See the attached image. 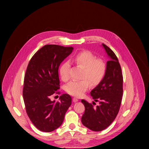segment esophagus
<instances>
[{
	"label": "esophagus",
	"instance_id": "obj_1",
	"mask_svg": "<svg viewBox=\"0 0 149 149\" xmlns=\"http://www.w3.org/2000/svg\"><path fill=\"white\" fill-rule=\"evenodd\" d=\"M72 100H73V101H74V102H77V101H78V100L77 98H75V97H74V98H72Z\"/></svg>",
	"mask_w": 149,
	"mask_h": 149
}]
</instances>
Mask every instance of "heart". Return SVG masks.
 I'll use <instances>...</instances> for the list:
<instances>
[{
  "label": "heart",
  "mask_w": 149,
  "mask_h": 149,
  "mask_svg": "<svg viewBox=\"0 0 149 149\" xmlns=\"http://www.w3.org/2000/svg\"><path fill=\"white\" fill-rule=\"evenodd\" d=\"M72 61L77 66L82 68L81 76L82 79L70 82L65 87V91L70 95L80 97L88 89L89 81L92 85H97L103 79L106 72V64L102 59L97 58L94 54L88 51L78 52ZM70 67L69 62L61 64L59 71L62 81L69 79Z\"/></svg>",
  "instance_id": "1"
}]
</instances>
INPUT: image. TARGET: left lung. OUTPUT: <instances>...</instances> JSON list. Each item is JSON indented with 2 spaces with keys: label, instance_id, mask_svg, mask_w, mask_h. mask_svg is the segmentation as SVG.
<instances>
[{
  "label": "left lung",
  "instance_id": "8db88e82",
  "mask_svg": "<svg viewBox=\"0 0 149 149\" xmlns=\"http://www.w3.org/2000/svg\"><path fill=\"white\" fill-rule=\"evenodd\" d=\"M102 46L110 59L107 62L103 79L90 93L93 98L95 102H99V104L94 107L95 102L91 104L81 100L85 107L82 123L94 132L107 128L116 118L123 93V77L118 59L109 47L104 44Z\"/></svg>",
  "mask_w": 149,
  "mask_h": 149
}]
</instances>
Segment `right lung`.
Here are the masks:
<instances>
[{
  "label": "right lung",
  "instance_id": "obj_1",
  "mask_svg": "<svg viewBox=\"0 0 149 149\" xmlns=\"http://www.w3.org/2000/svg\"><path fill=\"white\" fill-rule=\"evenodd\" d=\"M72 47L46 45L32 57L24 77L23 97L26 113L36 128L51 132L62 124L71 104V97L63 94L56 102L50 98L60 94L58 68L72 52Z\"/></svg>",
  "mask_w": 149,
  "mask_h": 149
}]
</instances>
